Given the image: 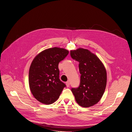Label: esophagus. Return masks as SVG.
<instances>
[{"label":"esophagus","mask_w":132,"mask_h":132,"mask_svg":"<svg viewBox=\"0 0 132 132\" xmlns=\"http://www.w3.org/2000/svg\"><path fill=\"white\" fill-rule=\"evenodd\" d=\"M66 85L67 87H69V86H70V83L69 82V81H67V82H66Z\"/></svg>","instance_id":"34e87169"}]
</instances>
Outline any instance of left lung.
I'll return each mask as SVG.
<instances>
[{"label": "left lung", "mask_w": 132, "mask_h": 132, "mask_svg": "<svg viewBox=\"0 0 132 132\" xmlns=\"http://www.w3.org/2000/svg\"><path fill=\"white\" fill-rule=\"evenodd\" d=\"M72 59L79 62L80 85L71 91L77 103L88 108L97 104L104 92L107 75L106 69L100 60L89 50L78 48L71 50Z\"/></svg>", "instance_id": "left-lung-1"}]
</instances>
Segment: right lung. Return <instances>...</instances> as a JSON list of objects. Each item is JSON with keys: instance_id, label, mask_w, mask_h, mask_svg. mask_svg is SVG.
<instances>
[{"instance_id": "obj_1", "label": "right lung", "mask_w": 132, "mask_h": 132, "mask_svg": "<svg viewBox=\"0 0 132 132\" xmlns=\"http://www.w3.org/2000/svg\"><path fill=\"white\" fill-rule=\"evenodd\" d=\"M68 53L63 48H50L37 54L32 62L29 72V87L34 97L41 103H53L66 87L59 78V64Z\"/></svg>"}]
</instances>
